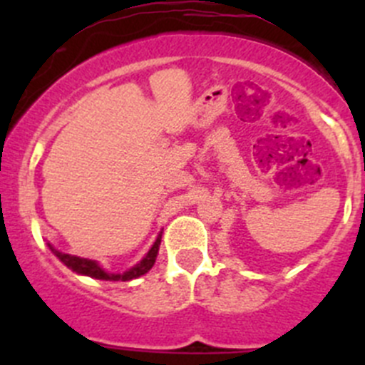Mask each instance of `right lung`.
Returning a JSON list of instances; mask_svg holds the SVG:
<instances>
[{
  "label": "right lung",
  "mask_w": 365,
  "mask_h": 365,
  "mask_svg": "<svg viewBox=\"0 0 365 365\" xmlns=\"http://www.w3.org/2000/svg\"><path fill=\"white\" fill-rule=\"evenodd\" d=\"M159 245H160V235H159V238H157L155 244H153V247L150 249V252L146 254V256L143 257V259L139 261L135 267H132L128 272H123V274H108V272L102 270V268L98 267L95 261L84 259V257L70 256V254L56 251V249H53L51 245L49 247H51V251L56 254V256L60 257L65 264H67L70 270H73L76 274L88 275V277H93V279H102V281H132V279L145 275L146 272L153 267V263H155V259H157V252H159Z\"/></svg>",
  "instance_id": "add662e5"
}]
</instances>
